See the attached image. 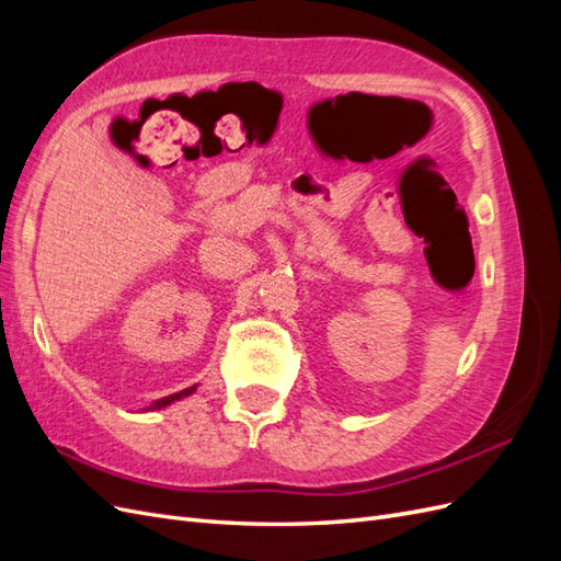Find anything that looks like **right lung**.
Masks as SVG:
<instances>
[{"label": "right lung", "instance_id": "right-lung-1", "mask_svg": "<svg viewBox=\"0 0 561 561\" xmlns=\"http://www.w3.org/2000/svg\"><path fill=\"white\" fill-rule=\"evenodd\" d=\"M194 390V386L192 388H184V390H180V393H175V396H168V398H161L154 407H151V410H161V407H165V404H171V402H175V400H180V398H184V396H190Z\"/></svg>", "mask_w": 561, "mask_h": 561}]
</instances>
